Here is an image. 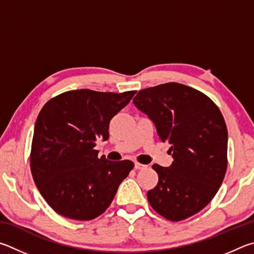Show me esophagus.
<instances>
[{
    "mask_svg": "<svg viewBox=\"0 0 254 254\" xmlns=\"http://www.w3.org/2000/svg\"><path fill=\"white\" fill-rule=\"evenodd\" d=\"M146 165H144V164H140L138 162L135 163V168L136 170H143V168H145Z\"/></svg>",
    "mask_w": 254,
    "mask_h": 254,
    "instance_id": "obj_1",
    "label": "esophagus"
}]
</instances>
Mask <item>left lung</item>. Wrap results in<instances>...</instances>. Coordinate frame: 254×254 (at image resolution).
Segmentation results:
<instances>
[{"instance_id": "left-lung-1", "label": "left lung", "mask_w": 254, "mask_h": 254, "mask_svg": "<svg viewBox=\"0 0 254 254\" xmlns=\"http://www.w3.org/2000/svg\"><path fill=\"white\" fill-rule=\"evenodd\" d=\"M132 102L171 144L174 158L170 167L153 165L158 183L147 192L149 204L174 222L196 214L215 196L228 167V129L219 107L177 82L143 89Z\"/></svg>"}]
</instances>
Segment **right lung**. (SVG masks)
<instances>
[{
	"instance_id": "obj_1",
	"label": "right lung",
	"mask_w": 254,
	"mask_h": 254,
	"mask_svg": "<svg viewBox=\"0 0 254 254\" xmlns=\"http://www.w3.org/2000/svg\"><path fill=\"white\" fill-rule=\"evenodd\" d=\"M136 93L79 89L49 100L35 122L30 166L34 183L58 214L89 221L102 214L131 161L98 157L97 140L109 138V123Z\"/></svg>"
}]
</instances>
